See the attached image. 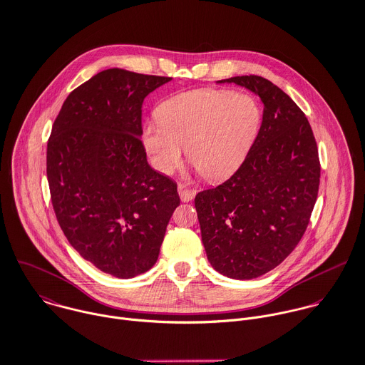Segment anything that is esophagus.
Wrapping results in <instances>:
<instances>
[{
	"mask_svg": "<svg viewBox=\"0 0 365 365\" xmlns=\"http://www.w3.org/2000/svg\"><path fill=\"white\" fill-rule=\"evenodd\" d=\"M178 194L181 197V201H184V202H188V201L194 200V197H195V191L187 188L184 184H178Z\"/></svg>",
	"mask_w": 365,
	"mask_h": 365,
	"instance_id": "obj_1",
	"label": "esophagus"
}]
</instances>
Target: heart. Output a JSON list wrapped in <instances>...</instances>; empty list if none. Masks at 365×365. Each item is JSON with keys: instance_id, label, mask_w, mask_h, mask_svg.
Instances as JSON below:
<instances>
[{"instance_id": "obj_1", "label": "heart", "mask_w": 365, "mask_h": 365, "mask_svg": "<svg viewBox=\"0 0 365 365\" xmlns=\"http://www.w3.org/2000/svg\"><path fill=\"white\" fill-rule=\"evenodd\" d=\"M158 125L143 130V145L151 165L173 173L182 160L210 181H224L242 165L262 123V110L250 95L231 91H194L163 102Z\"/></svg>"}]
</instances>
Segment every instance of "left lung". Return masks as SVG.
Listing matches in <instances>:
<instances>
[{
    "label": "left lung",
    "instance_id": "8db88e82",
    "mask_svg": "<svg viewBox=\"0 0 365 365\" xmlns=\"http://www.w3.org/2000/svg\"><path fill=\"white\" fill-rule=\"evenodd\" d=\"M222 82L256 93L263 118L242 165L198 192L195 210L212 267L247 280L274 269L300 242L317 200L320 160L310 123L280 88L256 75Z\"/></svg>",
    "mask_w": 365,
    "mask_h": 365
}]
</instances>
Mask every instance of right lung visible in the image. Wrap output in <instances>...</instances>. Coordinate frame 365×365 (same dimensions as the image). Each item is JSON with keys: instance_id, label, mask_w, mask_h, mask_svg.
<instances>
[{"instance_id": "add662e5", "label": "right lung", "mask_w": 365, "mask_h": 365, "mask_svg": "<svg viewBox=\"0 0 365 365\" xmlns=\"http://www.w3.org/2000/svg\"><path fill=\"white\" fill-rule=\"evenodd\" d=\"M170 81L102 71L69 93L48 140L51 200L65 237L119 279L153 267L180 205L175 181L148 165L140 138L145 96Z\"/></svg>"}]
</instances>
